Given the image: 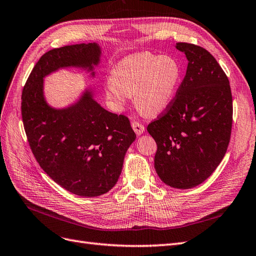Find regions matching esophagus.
Returning <instances> with one entry per match:
<instances>
[{
  "instance_id": "1",
  "label": "esophagus",
  "mask_w": 256,
  "mask_h": 256,
  "mask_svg": "<svg viewBox=\"0 0 256 256\" xmlns=\"http://www.w3.org/2000/svg\"><path fill=\"white\" fill-rule=\"evenodd\" d=\"M131 126H132V129L134 130V132H136L138 136L142 134L144 132V130H145L144 126L142 125V124L138 122H132V124H131Z\"/></svg>"
}]
</instances>
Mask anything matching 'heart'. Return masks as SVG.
<instances>
[{"mask_svg": "<svg viewBox=\"0 0 256 256\" xmlns=\"http://www.w3.org/2000/svg\"><path fill=\"white\" fill-rule=\"evenodd\" d=\"M180 79V67L175 58L143 52L126 56L113 67L104 94L118 109L134 97L142 113L157 115L173 102Z\"/></svg>", "mask_w": 256, "mask_h": 256, "instance_id": "obj_1", "label": "heart"}]
</instances>
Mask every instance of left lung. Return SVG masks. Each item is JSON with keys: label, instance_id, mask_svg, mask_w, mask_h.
<instances>
[{"label": "left lung", "instance_id": "obj_1", "mask_svg": "<svg viewBox=\"0 0 256 256\" xmlns=\"http://www.w3.org/2000/svg\"><path fill=\"white\" fill-rule=\"evenodd\" d=\"M188 58L176 95L147 131L157 143L154 168L164 184L190 189L202 184L226 152L233 124L230 81L200 46L177 42Z\"/></svg>", "mask_w": 256, "mask_h": 256}]
</instances>
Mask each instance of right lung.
Masks as SVG:
<instances>
[{
	"instance_id": "1",
	"label": "right lung",
	"mask_w": 256,
	"mask_h": 256,
	"mask_svg": "<svg viewBox=\"0 0 256 256\" xmlns=\"http://www.w3.org/2000/svg\"><path fill=\"white\" fill-rule=\"evenodd\" d=\"M100 53L95 42L46 52L30 74L21 96L23 126L35 159L60 187L86 198L104 194L118 182L124 156L136 134L127 116L104 110L90 90L76 104L53 109L44 97V76L63 67L92 70Z\"/></svg>"
}]
</instances>
